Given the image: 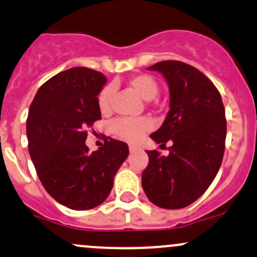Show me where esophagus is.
Returning a JSON list of instances; mask_svg holds the SVG:
<instances>
[{"instance_id":"1","label":"esophagus","mask_w":257,"mask_h":257,"mask_svg":"<svg viewBox=\"0 0 257 257\" xmlns=\"http://www.w3.org/2000/svg\"><path fill=\"white\" fill-rule=\"evenodd\" d=\"M138 150H140V148L139 146H137V145H129V151L131 152H135V151H138Z\"/></svg>"}]
</instances>
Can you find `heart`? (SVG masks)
<instances>
[{
  "instance_id": "heart-1",
  "label": "heart",
  "mask_w": 257,
  "mask_h": 257,
  "mask_svg": "<svg viewBox=\"0 0 257 257\" xmlns=\"http://www.w3.org/2000/svg\"><path fill=\"white\" fill-rule=\"evenodd\" d=\"M129 87L134 90L140 97L146 101L154 100L159 94V83L152 75L146 73L133 75L126 81ZM114 87L107 85L101 90L98 95V108L103 114H108L112 111V102H113ZM151 123L148 118H126L120 117L114 119L109 125V129L115 137L126 142H137L143 137L146 132L150 131Z\"/></svg>"
}]
</instances>
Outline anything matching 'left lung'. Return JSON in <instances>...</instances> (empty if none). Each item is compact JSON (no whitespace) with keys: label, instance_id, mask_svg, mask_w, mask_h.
<instances>
[{"label":"left lung","instance_id":"1","mask_svg":"<svg viewBox=\"0 0 257 257\" xmlns=\"http://www.w3.org/2000/svg\"><path fill=\"white\" fill-rule=\"evenodd\" d=\"M170 87V111L150 137L160 146L171 143L168 156L146 151L149 165L142 184L149 200L168 210L187 207L215 179L224 154L227 122L221 94L195 67L162 61L149 67Z\"/></svg>","mask_w":257,"mask_h":257}]
</instances>
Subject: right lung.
I'll use <instances>...</instances> for the list:
<instances>
[{"label":"right lung","mask_w":257,"mask_h":257,"mask_svg":"<svg viewBox=\"0 0 257 257\" xmlns=\"http://www.w3.org/2000/svg\"><path fill=\"white\" fill-rule=\"evenodd\" d=\"M106 81L85 67L63 70L42 84L29 108L28 148L36 173L47 193L72 210L102 204L129 154L114 139L94 152L85 145L87 129L101 119L97 95Z\"/></svg>","instance_id":"add662e5"}]
</instances>
